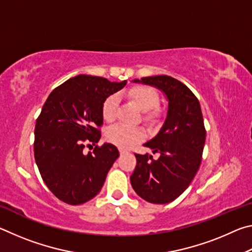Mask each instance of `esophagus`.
Segmentation results:
<instances>
[{
  "label": "esophagus",
  "mask_w": 252,
  "mask_h": 252,
  "mask_svg": "<svg viewBox=\"0 0 252 252\" xmlns=\"http://www.w3.org/2000/svg\"><path fill=\"white\" fill-rule=\"evenodd\" d=\"M119 151H120L121 155H123V153H126V150H123V149H120V150H119Z\"/></svg>",
  "instance_id": "obj_1"
}]
</instances>
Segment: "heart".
Returning <instances> with one entry per match:
<instances>
[{"mask_svg":"<svg viewBox=\"0 0 252 252\" xmlns=\"http://www.w3.org/2000/svg\"><path fill=\"white\" fill-rule=\"evenodd\" d=\"M129 97L133 100L140 109L143 111V120L148 125H156L161 119V111L157 108L160 96L155 89L148 85H138L129 91ZM119 104L117 94H111L102 103V117L105 121L114 120ZM144 138L143 131L139 127H127L122 125L111 126L106 131V139L116 146L127 149L133 144L141 141Z\"/></svg>","mask_w":252,"mask_h":252,"instance_id":"heart-1","label":"heart"}]
</instances>
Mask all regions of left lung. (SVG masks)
<instances>
[{
  "instance_id": "1",
  "label": "left lung",
  "mask_w": 252,
  "mask_h": 252,
  "mask_svg": "<svg viewBox=\"0 0 252 252\" xmlns=\"http://www.w3.org/2000/svg\"><path fill=\"white\" fill-rule=\"evenodd\" d=\"M133 82L159 89L169 104L159 133L143 144L152 153H159V158L155 160L149 153H134L136 167L130 177L131 185L148 202L169 203L185 192L201 163L206 141L201 108L192 91L171 76H148Z\"/></svg>"
}]
</instances>
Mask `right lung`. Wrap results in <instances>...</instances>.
<instances>
[{
  "instance_id": "obj_1",
  "label": "right lung",
  "mask_w": 252,
  "mask_h": 252,
  "mask_svg": "<svg viewBox=\"0 0 252 252\" xmlns=\"http://www.w3.org/2000/svg\"><path fill=\"white\" fill-rule=\"evenodd\" d=\"M126 84L80 74L46 99L34 129V158L46 187L61 201L76 206L100 192L119 151L111 143L88 155L83 149L101 138L103 101Z\"/></svg>"
}]
</instances>
